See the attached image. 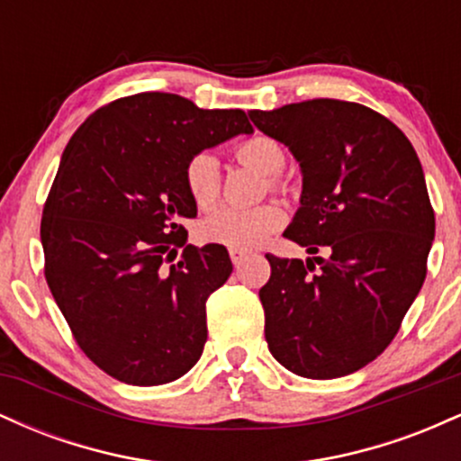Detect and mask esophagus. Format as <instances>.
<instances>
[{
    "label": "esophagus",
    "mask_w": 461,
    "mask_h": 461,
    "mask_svg": "<svg viewBox=\"0 0 461 461\" xmlns=\"http://www.w3.org/2000/svg\"><path fill=\"white\" fill-rule=\"evenodd\" d=\"M230 258H231V262H234V267L240 268L242 262L247 260V253H242V251H230Z\"/></svg>",
    "instance_id": "1"
}]
</instances>
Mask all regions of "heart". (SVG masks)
Listing matches in <instances>:
<instances>
[{
	"mask_svg": "<svg viewBox=\"0 0 461 461\" xmlns=\"http://www.w3.org/2000/svg\"><path fill=\"white\" fill-rule=\"evenodd\" d=\"M236 158L264 176H277L284 168V147L271 136H253L236 147ZM190 199L197 208H210L219 199L221 168L212 153H197L184 171ZM285 223V214L279 205L267 203L260 208L236 210L221 208L205 216L199 227V236L210 245H221L230 251H251L268 240Z\"/></svg>",
	"mask_w": 461,
	"mask_h": 461,
	"instance_id": "obj_1",
	"label": "heart"
}]
</instances>
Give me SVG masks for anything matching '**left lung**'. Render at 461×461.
Masks as SVG:
<instances>
[{
    "mask_svg": "<svg viewBox=\"0 0 461 461\" xmlns=\"http://www.w3.org/2000/svg\"><path fill=\"white\" fill-rule=\"evenodd\" d=\"M249 119L299 162L301 205L284 236L312 253L267 256L268 351L301 377H345L393 342L425 282L436 219L420 160L393 121L362 104L312 99Z\"/></svg>",
    "mask_w": 461,
    "mask_h": 461,
    "instance_id": "1",
    "label": "left lung"
}]
</instances>
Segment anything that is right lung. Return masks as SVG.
Instances as JSON below:
<instances>
[{"instance_id": "obj_1", "label": "right lung", "mask_w": 461, "mask_h": 461, "mask_svg": "<svg viewBox=\"0 0 461 461\" xmlns=\"http://www.w3.org/2000/svg\"><path fill=\"white\" fill-rule=\"evenodd\" d=\"M238 134H253L242 110L140 93L93 113L62 151L41 221L45 277L79 348L110 377L176 382L203 353L205 301L231 260L221 245H186L182 221L197 205L184 171Z\"/></svg>"}]
</instances>
